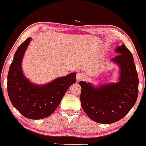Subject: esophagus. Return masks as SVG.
Wrapping results in <instances>:
<instances>
[{"label": "esophagus", "instance_id": "34e87169", "mask_svg": "<svg viewBox=\"0 0 146 146\" xmlns=\"http://www.w3.org/2000/svg\"><path fill=\"white\" fill-rule=\"evenodd\" d=\"M84 78V76L82 73H78L76 75V80L77 81L82 80Z\"/></svg>", "mask_w": 146, "mask_h": 146}]
</instances>
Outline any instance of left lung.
Wrapping results in <instances>:
<instances>
[{
	"instance_id": "obj_1",
	"label": "left lung",
	"mask_w": 146,
	"mask_h": 146,
	"mask_svg": "<svg viewBox=\"0 0 146 146\" xmlns=\"http://www.w3.org/2000/svg\"><path fill=\"white\" fill-rule=\"evenodd\" d=\"M117 56L111 59L119 67V81L94 86L79 82L82 90L81 106L94 121L110 124L121 120L135 104L139 80L131 52L122 44L115 49Z\"/></svg>"
}]
</instances>
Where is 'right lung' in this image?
<instances>
[{"label":"right lung","instance_id":"1","mask_svg":"<svg viewBox=\"0 0 146 146\" xmlns=\"http://www.w3.org/2000/svg\"><path fill=\"white\" fill-rule=\"evenodd\" d=\"M29 37L15 52L7 76V91L15 109L26 118L48 117L59 106L66 92L76 81V73L57 78L43 85L35 84L24 76L22 60L30 41Z\"/></svg>","mask_w":146,"mask_h":146}]
</instances>
